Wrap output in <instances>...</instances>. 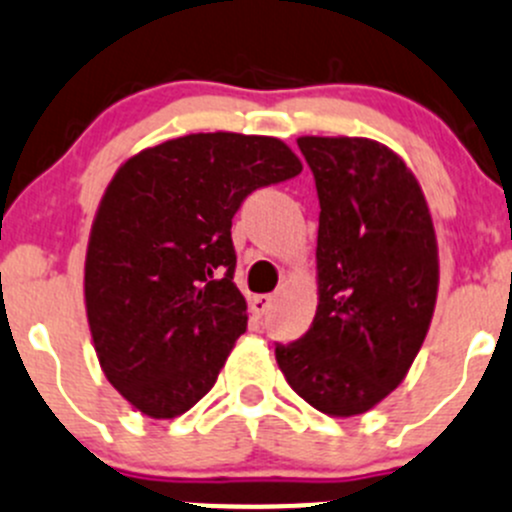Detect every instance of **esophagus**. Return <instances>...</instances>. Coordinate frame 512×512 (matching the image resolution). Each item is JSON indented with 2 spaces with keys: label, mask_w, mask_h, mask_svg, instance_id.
Wrapping results in <instances>:
<instances>
[{
  "label": "esophagus",
  "mask_w": 512,
  "mask_h": 512,
  "mask_svg": "<svg viewBox=\"0 0 512 512\" xmlns=\"http://www.w3.org/2000/svg\"><path fill=\"white\" fill-rule=\"evenodd\" d=\"M272 307V295H252L250 297V312L255 317L267 315V310Z\"/></svg>",
  "instance_id": "34e87169"
}]
</instances>
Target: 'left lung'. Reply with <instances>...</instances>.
I'll return each instance as SVG.
<instances>
[{
	"instance_id": "left-lung-1",
	"label": "left lung",
	"mask_w": 512,
	"mask_h": 512,
	"mask_svg": "<svg viewBox=\"0 0 512 512\" xmlns=\"http://www.w3.org/2000/svg\"><path fill=\"white\" fill-rule=\"evenodd\" d=\"M315 175L317 312L277 345L290 388L330 418L375 408L408 375L438 300V237L418 177L367 137H300Z\"/></svg>"
}]
</instances>
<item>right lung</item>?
<instances>
[{
    "label": "right lung",
    "instance_id": "add662e5",
    "mask_svg": "<svg viewBox=\"0 0 512 512\" xmlns=\"http://www.w3.org/2000/svg\"><path fill=\"white\" fill-rule=\"evenodd\" d=\"M277 137L197 132L147 147L109 180L84 257L102 372L142 415L200 403L247 327L230 227L257 187L300 175Z\"/></svg>",
    "mask_w": 512,
    "mask_h": 512
}]
</instances>
